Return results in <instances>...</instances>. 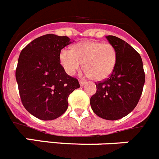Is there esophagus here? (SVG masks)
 I'll return each mask as SVG.
<instances>
[{
  "mask_svg": "<svg viewBox=\"0 0 159 159\" xmlns=\"http://www.w3.org/2000/svg\"><path fill=\"white\" fill-rule=\"evenodd\" d=\"M85 81H83V80H79V84L81 85V86H82L83 85H85Z\"/></svg>",
  "mask_w": 159,
  "mask_h": 159,
  "instance_id": "1",
  "label": "esophagus"
}]
</instances>
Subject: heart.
Returning a JSON list of instances; mask_svg holds the SVG:
<instances>
[{"instance_id":"heart-1","label":"heart","mask_w":159,"mask_h":159,"mask_svg":"<svg viewBox=\"0 0 159 159\" xmlns=\"http://www.w3.org/2000/svg\"><path fill=\"white\" fill-rule=\"evenodd\" d=\"M117 61V52L111 43L87 40L77 43L74 48H64L60 52V62L66 72L75 74L81 66L85 75L95 81H102L110 76Z\"/></svg>"}]
</instances>
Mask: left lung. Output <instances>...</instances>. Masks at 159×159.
Wrapping results in <instances>:
<instances>
[{
    "label": "left lung",
    "mask_w": 159,
    "mask_h": 159,
    "mask_svg": "<svg viewBox=\"0 0 159 159\" xmlns=\"http://www.w3.org/2000/svg\"><path fill=\"white\" fill-rule=\"evenodd\" d=\"M106 38L116 50V64L109 78L96 82L97 92L90 98V105L101 118L116 120L136 107L143 93L145 73L141 56L131 45L113 35Z\"/></svg>",
    "instance_id": "obj_1"
}]
</instances>
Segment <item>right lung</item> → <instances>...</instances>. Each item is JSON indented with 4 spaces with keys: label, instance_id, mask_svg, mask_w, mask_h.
Returning <instances> with one entry per match:
<instances>
[{
    "label": "right lung",
    "instance_id": "obj_1",
    "mask_svg": "<svg viewBox=\"0 0 159 159\" xmlns=\"http://www.w3.org/2000/svg\"><path fill=\"white\" fill-rule=\"evenodd\" d=\"M70 43L67 36L48 34L35 39L20 54L16 79L21 102L39 120L61 116L68 108L69 95L80 87L60 63L61 50Z\"/></svg>",
    "mask_w": 159,
    "mask_h": 159
}]
</instances>
